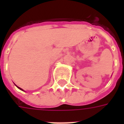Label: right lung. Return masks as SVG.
<instances>
[{
    "label": "right lung",
    "mask_w": 124,
    "mask_h": 124,
    "mask_svg": "<svg viewBox=\"0 0 124 124\" xmlns=\"http://www.w3.org/2000/svg\"><path fill=\"white\" fill-rule=\"evenodd\" d=\"M17 88H19V89H20V90H23V89H21V88H19V87H18V86H17Z\"/></svg>",
    "instance_id": "1"
}]
</instances>
